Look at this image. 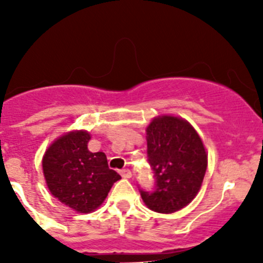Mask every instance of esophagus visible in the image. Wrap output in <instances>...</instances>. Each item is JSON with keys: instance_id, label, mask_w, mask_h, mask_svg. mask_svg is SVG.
<instances>
[{"instance_id": "obj_1", "label": "esophagus", "mask_w": 263, "mask_h": 263, "mask_svg": "<svg viewBox=\"0 0 263 263\" xmlns=\"http://www.w3.org/2000/svg\"><path fill=\"white\" fill-rule=\"evenodd\" d=\"M119 173H121V176L123 177V178H127V179L131 178V176H132V173H131V171H129V169H122Z\"/></svg>"}]
</instances>
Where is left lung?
Returning a JSON list of instances; mask_svg holds the SVG:
<instances>
[{
    "mask_svg": "<svg viewBox=\"0 0 263 263\" xmlns=\"http://www.w3.org/2000/svg\"><path fill=\"white\" fill-rule=\"evenodd\" d=\"M146 140L155 187H139L142 200L156 213H176L195 198L202 184L208 168L205 147L187 121L172 116L153 119Z\"/></svg>",
    "mask_w": 263,
    "mask_h": 263,
    "instance_id": "obj_1",
    "label": "left lung"
}]
</instances>
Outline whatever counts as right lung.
Returning <instances> with one entry per match:
<instances>
[{
  "instance_id": "obj_1",
  "label": "right lung",
  "mask_w": 263,
  "mask_h": 263,
  "mask_svg": "<svg viewBox=\"0 0 263 263\" xmlns=\"http://www.w3.org/2000/svg\"><path fill=\"white\" fill-rule=\"evenodd\" d=\"M86 131L66 134L53 142L43 158L50 193L68 208L86 214L99 208L121 176L108 166L104 153H90Z\"/></svg>"
}]
</instances>
